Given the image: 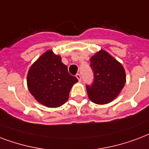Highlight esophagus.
Instances as JSON below:
<instances>
[{
	"label": "esophagus",
	"mask_w": 149,
	"mask_h": 149,
	"mask_svg": "<svg viewBox=\"0 0 149 149\" xmlns=\"http://www.w3.org/2000/svg\"><path fill=\"white\" fill-rule=\"evenodd\" d=\"M76 77H77V79H78V80H79V81H80V80H81V76H80V74H79V73H77V74L76 75Z\"/></svg>",
	"instance_id": "34e87169"
}]
</instances>
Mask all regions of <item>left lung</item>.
<instances>
[{
  "instance_id": "left-lung-1",
  "label": "left lung",
  "mask_w": 149,
  "mask_h": 149,
  "mask_svg": "<svg viewBox=\"0 0 149 149\" xmlns=\"http://www.w3.org/2000/svg\"><path fill=\"white\" fill-rule=\"evenodd\" d=\"M94 81L86 85L91 102L104 105L115 99L126 83V73L120 62L105 51H100L90 59Z\"/></svg>"
}]
</instances>
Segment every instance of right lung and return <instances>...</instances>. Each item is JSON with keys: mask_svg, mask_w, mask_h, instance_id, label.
<instances>
[{"mask_svg": "<svg viewBox=\"0 0 149 149\" xmlns=\"http://www.w3.org/2000/svg\"><path fill=\"white\" fill-rule=\"evenodd\" d=\"M78 79L70 75L61 57L49 50L30 67L27 85L37 102L47 107H59L69 98L71 87Z\"/></svg>", "mask_w": 149, "mask_h": 149, "instance_id": "right-lung-1", "label": "right lung"}]
</instances>
